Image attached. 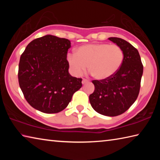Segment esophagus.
Returning <instances> with one entry per match:
<instances>
[{"label":"esophagus","instance_id":"34e87169","mask_svg":"<svg viewBox=\"0 0 160 160\" xmlns=\"http://www.w3.org/2000/svg\"><path fill=\"white\" fill-rule=\"evenodd\" d=\"M89 82V81L88 80H86V79H82V83L83 84V85H84V84H85V83H87V82Z\"/></svg>","mask_w":160,"mask_h":160}]
</instances>
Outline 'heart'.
Segmentation results:
<instances>
[{
	"instance_id": "heart-1",
	"label": "heart",
	"mask_w": 160,
	"mask_h": 160,
	"mask_svg": "<svg viewBox=\"0 0 160 160\" xmlns=\"http://www.w3.org/2000/svg\"><path fill=\"white\" fill-rule=\"evenodd\" d=\"M123 51L117 44H89L77 48L67 56L72 74L80 76L87 69L98 80H106L117 72L123 61Z\"/></svg>"
}]
</instances>
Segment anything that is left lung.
Here are the masks:
<instances>
[{
  "instance_id": "1",
  "label": "left lung",
  "mask_w": 160,
  "mask_h": 160,
  "mask_svg": "<svg viewBox=\"0 0 160 160\" xmlns=\"http://www.w3.org/2000/svg\"><path fill=\"white\" fill-rule=\"evenodd\" d=\"M109 39L122 48V65L112 77L92 80L94 91L89 99L97 113L116 116L128 110L138 96L143 66L138 51L133 46L121 38L110 37Z\"/></svg>"
}]
</instances>
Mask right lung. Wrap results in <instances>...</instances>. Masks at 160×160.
Wrapping results in <instances>:
<instances>
[{
	"label": "right lung",
	"instance_id": "add662e5",
	"mask_svg": "<svg viewBox=\"0 0 160 160\" xmlns=\"http://www.w3.org/2000/svg\"><path fill=\"white\" fill-rule=\"evenodd\" d=\"M70 47L68 39L48 34L32 41L21 55L19 85L35 109L46 113L60 112L82 87V78L72 77L68 72L67 53Z\"/></svg>",
	"mask_w": 160,
	"mask_h": 160
}]
</instances>
